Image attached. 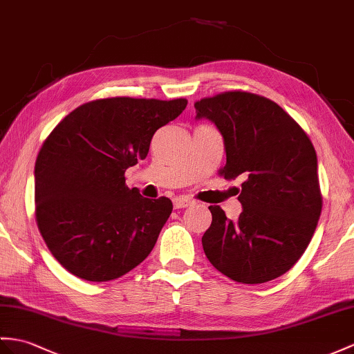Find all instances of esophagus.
Wrapping results in <instances>:
<instances>
[{
  "label": "esophagus",
  "instance_id": "1",
  "mask_svg": "<svg viewBox=\"0 0 354 354\" xmlns=\"http://www.w3.org/2000/svg\"><path fill=\"white\" fill-rule=\"evenodd\" d=\"M172 204H174V209H185V207L192 205L194 201L187 200V198H185V196H177V198H174V201H172Z\"/></svg>",
  "mask_w": 354,
  "mask_h": 354
}]
</instances>
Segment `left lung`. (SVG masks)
Returning <instances> with one entry per match:
<instances>
[{
  "mask_svg": "<svg viewBox=\"0 0 354 354\" xmlns=\"http://www.w3.org/2000/svg\"><path fill=\"white\" fill-rule=\"evenodd\" d=\"M196 120L218 127L227 163L221 174L242 177L236 222L210 205L203 248L214 269L242 283H263L297 263L322 213L314 145L278 103L228 91L195 103Z\"/></svg>",
  "mask_w": 354,
  "mask_h": 354,
  "instance_id": "left-lung-1",
  "label": "left lung"
}]
</instances>
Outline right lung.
<instances>
[{
  "instance_id": "add662e5",
  "label": "right lung",
  "mask_w": 354,
  "mask_h": 354,
  "mask_svg": "<svg viewBox=\"0 0 354 354\" xmlns=\"http://www.w3.org/2000/svg\"><path fill=\"white\" fill-rule=\"evenodd\" d=\"M186 105V99L93 100L66 115L43 142L34 168L37 227L67 272L111 281L149 257L172 203L129 189L124 172L145 159L154 132Z\"/></svg>"
}]
</instances>
